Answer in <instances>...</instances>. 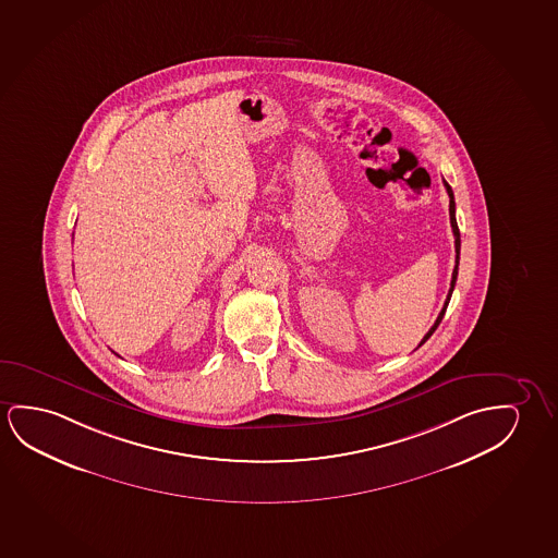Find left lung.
Masks as SVG:
<instances>
[{
	"label": "left lung",
	"mask_w": 558,
	"mask_h": 558,
	"mask_svg": "<svg viewBox=\"0 0 558 558\" xmlns=\"http://www.w3.org/2000/svg\"><path fill=\"white\" fill-rule=\"evenodd\" d=\"M445 190H447V194H449V217H451V228L452 234H454V253H457V258H454V268H452V278H451V288H449V293H447V300H445L444 308H441V313L437 316L436 323L434 326L429 328L428 333L422 338L421 345H424L426 341H428L429 336L437 330V326L439 323L444 320L445 311H447V305H449V301H451L452 290H454V283H457V275H459V258H461V232H459V227H457V217H454V195H452V190L447 182H445ZM418 345V348H421Z\"/></svg>",
	"instance_id": "obj_1"
}]
</instances>
